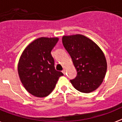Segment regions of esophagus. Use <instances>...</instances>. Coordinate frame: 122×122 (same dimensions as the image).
I'll return each instance as SVG.
<instances>
[{"instance_id":"1","label":"esophagus","mask_w":122,"mask_h":122,"mask_svg":"<svg viewBox=\"0 0 122 122\" xmlns=\"http://www.w3.org/2000/svg\"><path fill=\"white\" fill-rule=\"evenodd\" d=\"M62 72L63 73V74H65V73H66V71H65V70L64 69V70H63L62 71Z\"/></svg>"}]
</instances>
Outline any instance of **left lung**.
<instances>
[{
	"mask_svg": "<svg viewBox=\"0 0 122 122\" xmlns=\"http://www.w3.org/2000/svg\"><path fill=\"white\" fill-rule=\"evenodd\" d=\"M62 43L71 57L77 76L70 80L78 91L90 93L103 82L107 71L104 53L95 43L82 35L63 36Z\"/></svg>",
	"mask_w": 122,
	"mask_h": 122,
	"instance_id": "8db88e82",
	"label": "left lung"
}]
</instances>
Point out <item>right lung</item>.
I'll list each match as a JSON object with an SVG mask.
<instances>
[{
    "mask_svg": "<svg viewBox=\"0 0 122 122\" xmlns=\"http://www.w3.org/2000/svg\"><path fill=\"white\" fill-rule=\"evenodd\" d=\"M58 38L41 37L29 44L18 62V74L28 92L36 97L49 95L63 74L56 70L51 51Z\"/></svg>",
    "mask_w": 122,
    "mask_h": 122,
    "instance_id": "add662e5",
    "label": "right lung"
}]
</instances>
